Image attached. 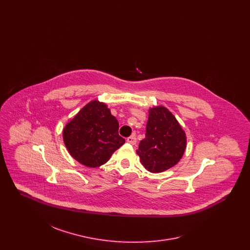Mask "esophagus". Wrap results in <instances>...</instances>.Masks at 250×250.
I'll return each mask as SVG.
<instances>
[{
	"label": "esophagus",
	"instance_id": "34e87169",
	"mask_svg": "<svg viewBox=\"0 0 250 250\" xmlns=\"http://www.w3.org/2000/svg\"><path fill=\"white\" fill-rule=\"evenodd\" d=\"M126 142L128 143H130L132 145H135L137 143V139H136V136L135 135H131L130 137L127 138Z\"/></svg>",
	"mask_w": 250,
	"mask_h": 250
}]
</instances>
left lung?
Masks as SVG:
<instances>
[{"instance_id":"8db88e82","label":"left lung","mask_w":250,"mask_h":250,"mask_svg":"<svg viewBox=\"0 0 250 250\" xmlns=\"http://www.w3.org/2000/svg\"><path fill=\"white\" fill-rule=\"evenodd\" d=\"M187 146V137L176 118L165 107L150 108L145 138L137 154L150 172H162L175 166Z\"/></svg>"}]
</instances>
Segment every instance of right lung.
Returning a JSON list of instances; mask_svg holds the SVG:
<instances>
[{"instance_id": "add662e5", "label": "right lung", "mask_w": 250, "mask_h": 250, "mask_svg": "<svg viewBox=\"0 0 250 250\" xmlns=\"http://www.w3.org/2000/svg\"><path fill=\"white\" fill-rule=\"evenodd\" d=\"M118 129L119 123L107 105L94 100L65 125L62 137L69 154L77 161L96 167L108 161L125 142Z\"/></svg>"}]
</instances>
